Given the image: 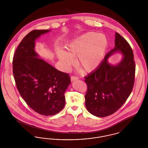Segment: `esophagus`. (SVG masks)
I'll return each mask as SVG.
<instances>
[{
  "label": "esophagus",
  "instance_id": "esophagus-1",
  "mask_svg": "<svg viewBox=\"0 0 148 148\" xmlns=\"http://www.w3.org/2000/svg\"><path fill=\"white\" fill-rule=\"evenodd\" d=\"M71 81H72V82H73V81H74V80H77L79 78L77 77H75V76H71Z\"/></svg>",
  "mask_w": 148,
  "mask_h": 148
}]
</instances>
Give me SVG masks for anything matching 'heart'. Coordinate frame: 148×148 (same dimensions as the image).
Returning <instances> with one entry per match:
<instances>
[{
	"label": "heart",
	"mask_w": 148,
	"mask_h": 148,
	"mask_svg": "<svg viewBox=\"0 0 148 148\" xmlns=\"http://www.w3.org/2000/svg\"><path fill=\"white\" fill-rule=\"evenodd\" d=\"M107 46L105 35L90 32L69 42L66 47L67 52L60 49L56 55L64 68H69L74 64V58H77L79 68L85 72H90L101 62Z\"/></svg>",
	"instance_id": "1"
}]
</instances>
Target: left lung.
<instances>
[{
  "label": "left lung",
  "mask_w": 148,
  "mask_h": 148,
  "mask_svg": "<svg viewBox=\"0 0 148 148\" xmlns=\"http://www.w3.org/2000/svg\"><path fill=\"white\" fill-rule=\"evenodd\" d=\"M115 47L108 52L98 67L85 77L88 90L85 106L89 113L105 117L116 112L133 90L135 65L133 50L127 40L115 33ZM120 52L122 60L116 65L108 62L113 53Z\"/></svg>",
  "instance_id": "obj_1"
}]
</instances>
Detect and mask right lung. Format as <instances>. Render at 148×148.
<instances>
[{
    "mask_svg": "<svg viewBox=\"0 0 148 148\" xmlns=\"http://www.w3.org/2000/svg\"><path fill=\"white\" fill-rule=\"evenodd\" d=\"M50 31L30 32L19 44L13 60L14 79L21 97L33 110L45 116L63 109L64 93L71 83L68 74L58 71L35 52V40Z\"/></svg>",
    "mask_w": 148,
    "mask_h": 148,
    "instance_id": "1",
    "label": "right lung"
}]
</instances>
